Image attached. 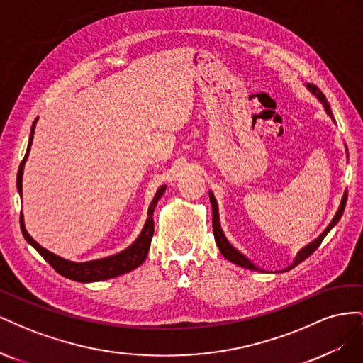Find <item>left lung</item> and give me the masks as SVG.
<instances>
[{
    "instance_id": "8db88e82",
    "label": "left lung",
    "mask_w": 363,
    "mask_h": 363,
    "mask_svg": "<svg viewBox=\"0 0 363 363\" xmlns=\"http://www.w3.org/2000/svg\"><path fill=\"white\" fill-rule=\"evenodd\" d=\"M306 87L307 89H309L316 98H318V101H320L323 106H324V108H325V112H327V115L330 116L332 119H333V123H335V118H333V113H332V108H330V104H328V101H327V98H325V95L318 89V87L315 86V84H311V83H306ZM345 151L348 152V150H347V145H345ZM208 199H211V204H212V221H213V235H215V240H216V245H218V248H219V251H221V255L227 259V260H230V262H233V263H236V265H239V267H242V268H247V269H252V271H263V269H260L259 267H256L255 263H252L248 257H245L242 252L240 251H238L232 244L228 242L227 240V238H225V235H224V232H223V228H221V224H219V213H218V203H216V199H215V195L212 194V191H208ZM345 204H347V192H344V195H342V200H340V204H339V208L336 211V213H335V216H333V219H332V223L327 225V228L324 230V232L318 236L316 239H313L311 244H307L306 247H303L298 252H296V256H295V259H294V262L291 263L289 267H286L284 269H281L280 272H284V271H289V269H292L294 267H296L298 265V263H301L303 260H306L307 257H309L312 252L321 245V242H323V239L327 236V233L330 232V230L339 223V219H340V216H342V213H344V208H345ZM276 272H279V271H276Z\"/></svg>"
}]
</instances>
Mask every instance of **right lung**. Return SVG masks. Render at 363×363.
<instances>
[{
    "label": "right lung",
    "mask_w": 363,
    "mask_h": 363,
    "mask_svg": "<svg viewBox=\"0 0 363 363\" xmlns=\"http://www.w3.org/2000/svg\"><path fill=\"white\" fill-rule=\"evenodd\" d=\"M38 123V118L35 119V123L31 125L30 131V139H28V147L26 151V156L19 164L18 169V177H16V188L19 195L23 196V174H24V164L27 162L28 152L33 144V135H35V127ZM164 189H167V184L160 186L157 189L155 199H152L150 207H148V216L144 228L136 238V240L130 247L123 250L121 252H116L113 256H108L104 259H96V260H89V262H71L63 259L54 252L48 251L47 248L40 247L35 239H33L28 232L26 230L24 224V215L21 213V230H23V235L26 238L27 242L35 248L39 255L45 259L50 265L56 269L60 276L75 280V281H82V283H91V281H101V280H108L118 276H123L125 272H130L136 269L139 265L144 263V260L148 256V250L151 245V239L152 235H155V221H152V213H155V208L157 206V201L160 200V196L163 195Z\"/></svg>",
    "instance_id": "obj_1"
}]
</instances>
